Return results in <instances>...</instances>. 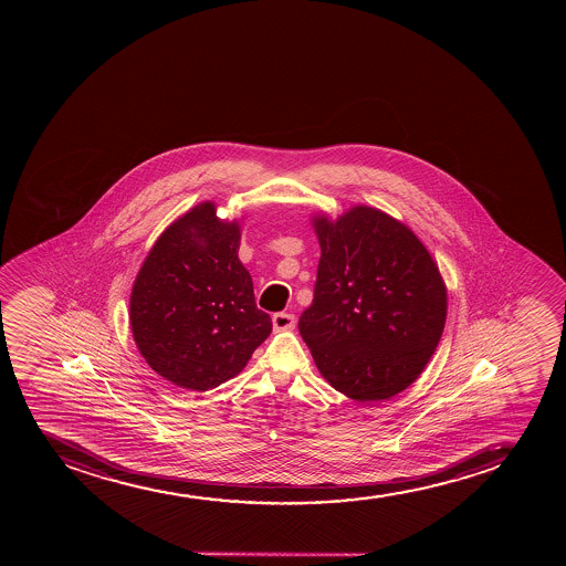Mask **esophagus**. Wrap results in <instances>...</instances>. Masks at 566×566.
<instances>
[{
  "instance_id": "esophagus-1",
  "label": "esophagus",
  "mask_w": 566,
  "mask_h": 566,
  "mask_svg": "<svg viewBox=\"0 0 566 566\" xmlns=\"http://www.w3.org/2000/svg\"><path fill=\"white\" fill-rule=\"evenodd\" d=\"M273 328L275 331H291V328H294V315L293 313H273L272 317Z\"/></svg>"
}]
</instances>
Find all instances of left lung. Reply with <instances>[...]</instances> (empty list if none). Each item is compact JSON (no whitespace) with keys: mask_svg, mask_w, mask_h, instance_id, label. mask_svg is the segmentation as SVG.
<instances>
[{"mask_svg":"<svg viewBox=\"0 0 566 566\" xmlns=\"http://www.w3.org/2000/svg\"><path fill=\"white\" fill-rule=\"evenodd\" d=\"M321 259L298 331L326 381L357 402L416 381L442 338L448 294L410 228L377 209L315 219Z\"/></svg>","mask_w":566,"mask_h":566,"instance_id":"1","label":"left lung"}]
</instances>
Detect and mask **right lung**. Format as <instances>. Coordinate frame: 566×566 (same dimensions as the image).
I'll use <instances>...</instances> for the list:
<instances>
[{"mask_svg": "<svg viewBox=\"0 0 566 566\" xmlns=\"http://www.w3.org/2000/svg\"><path fill=\"white\" fill-rule=\"evenodd\" d=\"M240 227L200 203L164 232L137 273L130 325L153 370L208 390L240 374L272 332L238 259Z\"/></svg>", "mask_w": 566, "mask_h": 566, "instance_id": "right-lung-1", "label": "right lung"}]
</instances>
